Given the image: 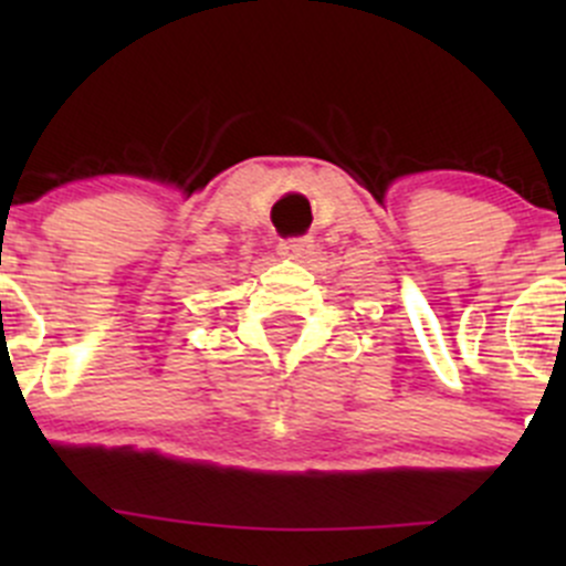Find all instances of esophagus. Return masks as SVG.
Segmentation results:
<instances>
[{
    "instance_id": "34e87169",
    "label": "esophagus",
    "mask_w": 566,
    "mask_h": 566,
    "mask_svg": "<svg viewBox=\"0 0 566 566\" xmlns=\"http://www.w3.org/2000/svg\"><path fill=\"white\" fill-rule=\"evenodd\" d=\"M315 251V241L306 235L301 238H287V241L279 243V254L287 256V260H306V256Z\"/></svg>"
}]
</instances>
